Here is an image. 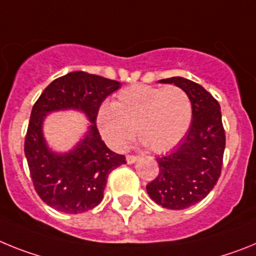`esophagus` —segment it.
I'll return each instance as SVG.
<instances>
[{
  "label": "esophagus",
  "instance_id": "esophagus-1",
  "mask_svg": "<svg viewBox=\"0 0 256 256\" xmlns=\"http://www.w3.org/2000/svg\"><path fill=\"white\" fill-rule=\"evenodd\" d=\"M138 158H139V157H136V156L128 154V156H126V162H128V165H131V164H134V162H136Z\"/></svg>",
  "mask_w": 256,
  "mask_h": 256
}]
</instances>
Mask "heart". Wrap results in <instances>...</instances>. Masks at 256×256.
I'll list each match as a JSON object with an SVG mask.
<instances>
[{
    "label": "heart",
    "mask_w": 256,
    "mask_h": 256,
    "mask_svg": "<svg viewBox=\"0 0 256 256\" xmlns=\"http://www.w3.org/2000/svg\"><path fill=\"white\" fill-rule=\"evenodd\" d=\"M190 122L192 103L178 86H128L116 103L104 100L96 110L98 128L113 150H122L136 130L142 146L168 152L183 139Z\"/></svg>",
    "instance_id": "b5f03b06"
}]
</instances>
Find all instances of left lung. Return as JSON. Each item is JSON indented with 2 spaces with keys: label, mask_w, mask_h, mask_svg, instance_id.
<instances>
[{
  "label": "left lung",
  "mask_w": 256,
  "mask_h": 256,
  "mask_svg": "<svg viewBox=\"0 0 256 256\" xmlns=\"http://www.w3.org/2000/svg\"><path fill=\"white\" fill-rule=\"evenodd\" d=\"M186 91L192 103V124L178 148L157 158L160 172L146 193L160 206L182 210L196 205L220 176L226 134L220 106L210 92L184 77L160 80Z\"/></svg>",
  "instance_id": "8db88e82"
}]
</instances>
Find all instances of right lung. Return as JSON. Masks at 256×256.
<instances>
[{"mask_svg": "<svg viewBox=\"0 0 256 256\" xmlns=\"http://www.w3.org/2000/svg\"><path fill=\"white\" fill-rule=\"evenodd\" d=\"M121 88L114 80L76 70L54 80L44 90L30 113L24 153L33 186L41 200L66 214H81L103 200L108 175L126 164L102 140L96 128V110L108 95ZM78 110L89 120L82 140L66 152L48 146L43 135L48 114Z\"/></svg>", "mask_w": 256, "mask_h": 256, "instance_id": "1", "label": "right lung"}]
</instances>
